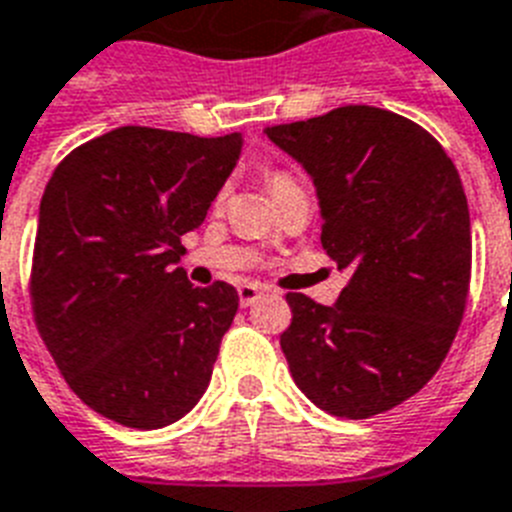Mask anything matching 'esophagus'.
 Listing matches in <instances>:
<instances>
[{
  "label": "esophagus",
  "instance_id": "1",
  "mask_svg": "<svg viewBox=\"0 0 512 512\" xmlns=\"http://www.w3.org/2000/svg\"><path fill=\"white\" fill-rule=\"evenodd\" d=\"M238 295H240V306H251V303H256L264 295V287H259L256 282H243V285L238 287Z\"/></svg>",
  "mask_w": 512,
  "mask_h": 512
}]
</instances>
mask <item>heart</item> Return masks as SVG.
Wrapping results in <instances>:
<instances>
[{
  "mask_svg": "<svg viewBox=\"0 0 512 512\" xmlns=\"http://www.w3.org/2000/svg\"><path fill=\"white\" fill-rule=\"evenodd\" d=\"M264 177H266V183H269V190L274 193V198L282 196V193H287V190L301 188L298 177H295L293 172L282 170V167H269V170L264 172Z\"/></svg>",
  "mask_w": 512,
  "mask_h": 512,
  "instance_id": "1",
  "label": "heart"
}]
</instances>
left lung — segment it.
Instances as JSON below:
<instances>
[{
	"mask_svg": "<svg viewBox=\"0 0 512 512\" xmlns=\"http://www.w3.org/2000/svg\"><path fill=\"white\" fill-rule=\"evenodd\" d=\"M266 135L314 177L322 246L348 272L335 306L285 295L290 374L332 416L390 411L437 374L463 322L471 217L458 170L429 130L369 104Z\"/></svg>",
	"mask_w": 512,
	"mask_h": 512,
	"instance_id": "left-lung-1",
	"label": "left lung"
}]
</instances>
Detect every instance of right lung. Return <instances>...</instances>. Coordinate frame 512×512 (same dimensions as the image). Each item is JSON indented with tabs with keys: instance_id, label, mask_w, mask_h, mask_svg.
<instances>
[{
	"instance_id": "obj_1",
	"label": "right lung",
	"mask_w": 512,
	"mask_h": 512,
	"mask_svg": "<svg viewBox=\"0 0 512 512\" xmlns=\"http://www.w3.org/2000/svg\"><path fill=\"white\" fill-rule=\"evenodd\" d=\"M240 143L125 125L80 143L46 183L33 322L70 390L104 418L162 429L209 387L238 290L193 287L175 264Z\"/></svg>"
}]
</instances>
